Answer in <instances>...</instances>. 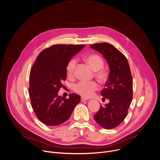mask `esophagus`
<instances>
[{"instance_id": "1", "label": "esophagus", "mask_w": 160, "mask_h": 160, "mask_svg": "<svg viewBox=\"0 0 160 160\" xmlns=\"http://www.w3.org/2000/svg\"><path fill=\"white\" fill-rule=\"evenodd\" d=\"M88 100V98H84V97H81V102L87 101Z\"/></svg>"}]
</instances>
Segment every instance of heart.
<instances>
[{
	"label": "heart",
	"mask_w": 160,
	"mask_h": 160,
	"mask_svg": "<svg viewBox=\"0 0 160 160\" xmlns=\"http://www.w3.org/2000/svg\"><path fill=\"white\" fill-rule=\"evenodd\" d=\"M84 62L90 67V68L96 71L95 77L101 84L107 82L109 78V74L105 69H103L104 62L103 59L98 55L90 54L84 57ZM76 60H70L66 67L67 76L69 78H72L75 74V68L76 66ZM98 88V84L95 81L91 82H79L74 84L72 89L78 94L84 97H90L93 92Z\"/></svg>",
	"instance_id": "b5f03b06"
}]
</instances>
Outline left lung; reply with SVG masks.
Masks as SVG:
<instances>
[{"mask_svg": "<svg viewBox=\"0 0 160 160\" xmlns=\"http://www.w3.org/2000/svg\"><path fill=\"white\" fill-rule=\"evenodd\" d=\"M90 46L101 53L110 70L106 88L101 92L103 98L109 99V102L101 105L93 117L102 128L112 129L127 117L133 98V79L130 66L125 55L111 44L97 43Z\"/></svg>", "mask_w": 160, "mask_h": 160, "instance_id": "8db88e82", "label": "left lung"}]
</instances>
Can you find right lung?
Here are the masks:
<instances>
[{
	"instance_id": "add662e5",
	"label": "right lung",
	"mask_w": 160,
	"mask_h": 160,
	"mask_svg": "<svg viewBox=\"0 0 160 160\" xmlns=\"http://www.w3.org/2000/svg\"><path fill=\"white\" fill-rule=\"evenodd\" d=\"M85 45L57 44L44 49L30 71L28 93L38 118L48 126H58L71 116L81 97L70 94L68 99L58 96L62 82L67 78L66 67Z\"/></svg>"
}]
</instances>
